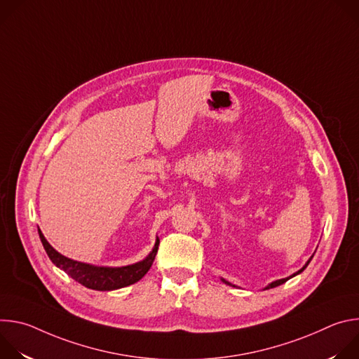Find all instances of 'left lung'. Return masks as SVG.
Returning a JSON list of instances; mask_svg holds the SVG:
<instances>
[{"mask_svg":"<svg viewBox=\"0 0 359 359\" xmlns=\"http://www.w3.org/2000/svg\"><path fill=\"white\" fill-rule=\"evenodd\" d=\"M314 254H316V252H314ZM314 254H313V255H311V257H310V259H309V262H306V263H305V266H304V267H302V269H301V270H298V271H297V273H294V274H292V276H290V277H287V278H281V280H276V281H273V283H270V284H269V285H267V287H264V290H270V288H274V287H278V285H281V284H284V283H285V281H287V280H290V278H292V277H295V276H298V274H299V273H302V271H304V270H305V269H306V266H309V264H310V262H311V260H313V257H314ZM222 281H223V283H224V284H227V285H231V287H237V285H234V284H231V283H230V281H227V280H224V278H222Z\"/></svg>","mask_w":359,"mask_h":359,"instance_id":"8db88e82","label":"left lung"}]
</instances>
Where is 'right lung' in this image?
Returning a JSON list of instances; mask_svg holds the SVG:
<instances>
[{"mask_svg":"<svg viewBox=\"0 0 359 359\" xmlns=\"http://www.w3.org/2000/svg\"><path fill=\"white\" fill-rule=\"evenodd\" d=\"M38 234L50 262H53L58 269L65 271L75 281H78L79 284L96 291H112V290L123 288L137 283L149 271L153 262H155L158 247H159V238L156 237L155 245H153L151 251L147 254V257H144L142 262H137L130 266H123V267H105V266H93V264L81 263V262L68 259L46 241V238L43 237L39 229H38Z\"/></svg>","mask_w":359,"mask_h":359,"instance_id":"obj_1","label":"right lung"}]
</instances>
